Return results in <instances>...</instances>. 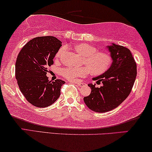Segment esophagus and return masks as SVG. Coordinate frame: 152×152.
Returning <instances> with one entry per match:
<instances>
[{
  "label": "esophagus",
  "mask_w": 152,
  "mask_h": 152,
  "mask_svg": "<svg viewBox=\"0 0 152 152\" xmlns=\"http://www.w3.org/2000/svg\"><path fill=\"white\" fill-rule=\"evenodd\" d=\"M73 82L75 83V84H77L79 86H84L86 84V83H84V82H76V81H74Z\"/></svg>",
  "instance_id": "obj_1"
}]
</instances>
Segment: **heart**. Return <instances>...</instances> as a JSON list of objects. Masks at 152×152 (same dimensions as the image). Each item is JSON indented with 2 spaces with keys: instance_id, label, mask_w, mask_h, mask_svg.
<instances>
[{
  "instance_id": "heart-1",
  "label": "heart",
  "mask_w": 152,
  "mask_h": 152,
  "mask_svg": "<svg viewBox=\"0 0 152 152\" xmlns=\"http://www.w3.org/2000/svg\"><path fill=\"white\" fill-rule=\"evenodd\" d=\"M75 50L84 57L83 67H68L61 70L62 76L68 80H73L77 77L86 76L89 72L95 75H100L109 70L111 65L112 59L109 54L97 52V48L86 43H80L75 45ZM66 48L59 50L57 57H59L65 51Z\"/></svg>"
}]
</instances>
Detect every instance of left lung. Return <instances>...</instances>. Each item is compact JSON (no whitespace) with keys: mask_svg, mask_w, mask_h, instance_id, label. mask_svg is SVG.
<instances>
[{"mask_svg":"<svg viewBox=\"0 0 152 152\" xmlns=\"http://www.w3.org/2000/svg\"><path fill=\"white\" fill-rule=\"evenodd\" d=\"M107 48L112 59L111 65L105 72L93 78L103 86L96 88L95 84H88L91 94L84 97L87 107L97 113L118 107L129 96L137 75L136 64L129 50L115 43Z\"/></svg>","mask_w":152,"mask_h":152,"instance_id":"obj_1","label":"left lung"}]
</instances>
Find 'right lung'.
Listing matches in <instances>:
<instances>
[{
	"mask_svg": "<svg viewBox=\"0 0 152 152\" xmlns=\"http://www.w3.org/2000/svg\"><path fill=\"white\" fill-rule=\"evenodd\" d=\"M61 45V41L54 37H39L28 41L18 53L16 79L23 95L34 107H49L59 98L65 82H52L46 74L47 68L53 64L54 57Z\"/></svg>",
	"mask_w": 152,
	"mask_h": 152,
	"instance_id": "right-lung-1",
	"label": "right lung"
}]
</instances>
